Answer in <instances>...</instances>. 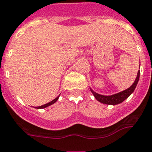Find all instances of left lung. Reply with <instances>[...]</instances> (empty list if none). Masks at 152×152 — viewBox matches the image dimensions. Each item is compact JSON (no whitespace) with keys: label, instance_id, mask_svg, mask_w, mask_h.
I'll list each match as a JSON object with an SVG mask.
<instances>
[{"label":"left lung","instance_id":"1","mask_svg":"<svg viewBox=\"0 0 152 152\" xmlns=\"http://www.w3.org/2000/svg\"><path fill=\"white\" fill-rule=\"evenodd\" d=\"M139 77H140V71L137 72V75L134 82L130 88H128L127 89L124 90V91H120L119 93L113 95V96H102V95L96 93L91 89V91L92 92V94H93L96 99L100 102H102V103L108 104V105H117V104L123 102L124 100L127 99L134 92L135 88L137 85V82L139 81Z\"/></svg>","mask_w":152,"mask_h":152}]
</instances>
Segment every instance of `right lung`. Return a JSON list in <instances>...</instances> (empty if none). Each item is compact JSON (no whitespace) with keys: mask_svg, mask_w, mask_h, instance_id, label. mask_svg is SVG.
I'll return each instance as SVG.
<instances>
[{"mask_svg":"<svg viewBox=\"0 0 152 152\" xmlns=\"http://www.w3.org/2000/svg\"><path fill=\"white\" fill-rule=\"evenodd\" d=\"M58 98H59V96H58V97H56V99H53V100H52V101H51V102H48V103L45 104V105H42V106H37V107H36V109H43V108L47 107V106H50V105H52V104L55 103V102H56L57 101V99H58Z\"/></svg>","mask_w":152,"mask_h":152,"instance_id":"obj_1","label":"right lung"}]
</instances>
